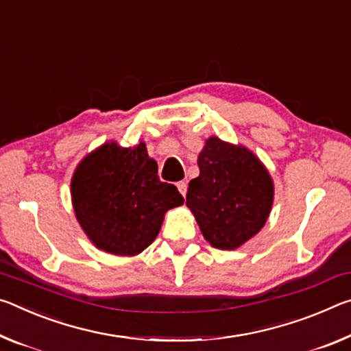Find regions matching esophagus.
Returning <instances> with one entry per match:
<instances>
[{"instance_id": "1", "label": "esophagus", "mask_w": 351, "mask_h": 351, "mask_svg": "<svg viewBox=\"0 0 351 351\" xmlns=\"http://www.w3.org/2000/svg\"><path fill=\"white\" fill-rule=\"evenodd\" d=\"M177 188H179V191H180L182 196L185 197V194H186V188H188L186 182H179V183H177Z\"/></svg>"}]
</instances>
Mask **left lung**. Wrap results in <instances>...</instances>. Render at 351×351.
<instances>
[{
	"label": "left lung",
	"mask_w": 351,
	"mask_h": 351,
	"mask_svg": "<svg viewBox=\"0 0 351 351\" xmlns=\"http://www.w3.org/2000/svg\"><path fill=\"white\" fill-rule=\"evenodd\" d=\"M197 165L200 174L189 182L188 208L211 245L238 249L260 232L271 213V176L245 147L216 136L206 141Z\"/></svg>",
	"instance_id": "1"
}]
</instances>
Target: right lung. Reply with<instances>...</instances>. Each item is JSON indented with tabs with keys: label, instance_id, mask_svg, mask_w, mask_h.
<instances>
[{
	"label": "right lung",
	"instance_id": "right-lung-1",
	"mask_svg": "<svg viewBox=\"0 0 351 351\" xmlns=\"http://www.w3.org/2000/svg\"><path fill=\"white\" fill-rule=\"evenodd\" d=\"M146 145L107 143L82 160L71 182L76 217L96 247L113 255H136L157 238L163 216L183 204L171 183L158 179Z\"/></svg>",
	"mask_w": 351,
	"mask_h": 351
}]
</instances>
